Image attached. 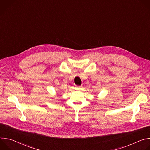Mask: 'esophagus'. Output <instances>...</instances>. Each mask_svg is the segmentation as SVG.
<instances>
[{"label":"esophagus","instance_id":"1","mask_svg":"<svg viewBox=\"0 0 150 150\" xmlns=\"http://www.w3.org/2000/svg\"><path fill=\"white\" fill-rule=\"evenodd\" d=\"M80 87H81V86H78V87H77V88H80Z\"/></svg>","mask_w":150,"mask_h":150}]
</instances>
